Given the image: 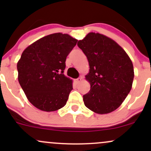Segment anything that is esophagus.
Returning <instances> with one entry per match:
<instances>
[{
  "label": "esophagus",
  "mask_w": 151,
  "mask_h": 151,
  "mask_svg": "<svg viewBox=\"0 0 151 151\" xmlns=\"http://www.w3.org/2000/svg\"><path fill=\"white\" fill-rule=\"evenodd\" d=\"M81 79H82V77H79V78H77V79H75V82L77 83V84H78V83L80 82V81H81Z\"/></svg>",
  "instance_id": "esophagus-1"
}]
</instances>
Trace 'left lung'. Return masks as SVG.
<instances>
[{
    "label": "left lung",
    "mask_w": 151,
    "mask_h": 151,
    "mask_svg": "<svg viewBox=\"0 0 151 151\" xmlns=\"http://www.w3.org/2000/svg\"><path fill=\"white\" fill-rule=\"evenodd\" d=\"M77 45L90 68L86 79L91 87L83 96L84 105L96 114L114 111L132 87L134 71L131 59L115 41L99 33L89 32Z\"/></svg>",
    "instance_id": "8db88e82"
}]
</instances>
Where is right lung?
<instances>
[{"instance_id":"right-lung-1","label":"right lung","mask_w":151,"mask_h":151,"mask_svg":"<svg viewBox=\"0 0 151 151\" xmlns=\"http://www.w3.org/2000/svg\"><path fill=\"white\" fill-rule=\"evenodd\" d=\"M77 40L67 34L54 33L27 47L17 64L18 81L29 101L44 111L65 106L72 81L64 74L67 55Z\"/></svg>"}]
</instances>
